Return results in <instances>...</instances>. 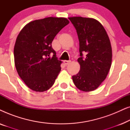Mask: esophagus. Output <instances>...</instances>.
Instances as JSON below:
<instances>
[{
	"instance_id": "obj_1",
	"label": "esophagus",
	"mask_w": 130,
	"mask_h": 130,
	"mask_svg": "<svg viewBox=\"0 0 130 130\" xmlns=\"http://www.w3.org/2000/svg\"><path fill=\"white\" fill-rule=\"evenodd\" d=\"M70 63H71L70 60H69V61H67V60H64V63L65 65H68Z\"/></svg>"
}]
</instances>
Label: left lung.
Here are the masks:
<instances>
[{
    "label": "left lung",
    "instance_id": "8db88e82",
    "mask_svg": "<svg viewBox=\"0 0 130 130\" xmlns=\"http://www.w3.org/2000/svg\"><path fill=\"white\" fill-rule=\"evenodd\" d=\"M75 27L79 41L80 69L72 76L79 90L90 92L96 89L106 79L112 63V47L109 37L96 19L90 18H69ZM86 54L85 58L83 54Z\"/></svg>",
    "mask_w": 130,
    "mask_h": 130
}]
</instances>
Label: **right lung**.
Here are the masks:
<instances>
[{"label": "right lung", "mask_w": 130, "mask_h": 130, "mask_svg": "<svg viewBox=\"0 0 130 130\" xmlns=\"http://www.w3.org/2000/svg\"><path fill=\"white\" fill-rule=\"evenodd\" d=\"M69 24L65 18H45L29 22L18 35L13 51L16 69L34 91L48 90L60 73L62 61L57 60L51 43Z\"/></svg>", "instance_id": "add662e5"}]
</instances>
